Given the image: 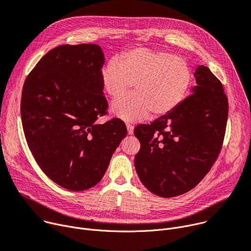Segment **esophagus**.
Returning <instances> with one entry per match:
<instances>
[{
	"label": "esophagus",
	"mask_w": 251,
	"mask_h": 251,
	"mask_svg": "<svg viewBox=\"0 0 251 251\" xmlns=\"http://www.w3.org/2000/svg\"><path fill=\"white\" fill-rule=\"evenodd\" d=\"M126 127H127V132H128V134H129V135H132V134L134 133V127H133L132 125H130V124H127Z\"/></svg>",
	"instance_id": "esophagus-1"
}]
</instances>
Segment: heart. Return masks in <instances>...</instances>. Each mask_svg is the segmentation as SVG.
Wrapping results in <instances>:
<instances>
[{
  "label": "heart",
  "mask_w": 251,
  "mask_h": 251,
  "mask_svg": "<svg viewBox=\"0 0 251 251\" xmlns=\"http://www.w3.org/2000/svg\"><path fill=\"white\" fill-rule=\"evenodd\" d=\"M101 83L112 98L125 94L135 85L136 93L114 102L111 112L126 121H141L152 112L165 115L186 98L192 83L187 62L172 53L145 47L130 49L108 61L101 70Z\"/></svg>",
  "instance_id": "heart-1"
}]
</instances>
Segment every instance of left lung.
<instances>
[{
	"label": "left lung",
	"instance_id": "1",
	"mask_svg": "<svg viewBox=\"0 0 251 251\" xmlns=\"http://www.w3.org/2000/svg\"><path fill=\"white\" fill-rule=\"evenodd\" d=\"M196 86L176 109L138 125L141 144L134 165L152 193L169 198L194 188L208 173L220 152L228 116V101L209 68L198 65Z\"/></svg>",
	"mask_w": 251,
	"mask_h": 251
}]
</instances>
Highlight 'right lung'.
Segmentation results:
<instances>
[{"label": "right lung", "mask_w": 251, "mask_h": 251, "mask_svg": "<svg viewBox=\"0 0 251 251\" xmlns=\"http://www.w3.org/2000/svg\"><path fill=\"white\" fill-rule=\"evenodd\" d=\"M99 45H62L45 55L23 87L21 117L42 171L71 191L95 186L127 135L115 118L97 123L108 104L101 83Z\"/></svg>", "instance_id": "right-lung-1"}]
</instances>
